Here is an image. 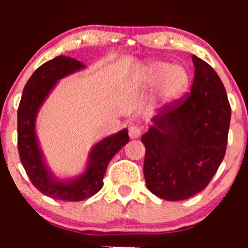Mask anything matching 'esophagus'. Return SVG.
<instances>
[{
  "label": "esophagus",
  "instance_id": "esophagus-1",
  "mask_svg": "<svg viewBox=\"0 0 248 248\" xmlns=\"http://www.w3.org/2000/svg\"><path fill=\"white\" fill-rule=\"evenodd\" d=\"M141 135V128L136 124H130L129 126V136L130 139H138Z\"/></svg>",
  "mask_w": 248,
  "mask_h": 248
}]
</instances>
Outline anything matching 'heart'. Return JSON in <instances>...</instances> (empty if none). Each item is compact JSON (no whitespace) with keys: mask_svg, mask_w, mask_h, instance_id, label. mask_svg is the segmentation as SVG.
Wrapping results in <instances>:
<instances>
[{"mask_svg":"<svg viewBox=\"0 0 248 248\" xmlns=\"http://www.w3.org/2000/svg\"><path fill=\"white\" fill-rule=\"evenodd\" d=\"M135 79L141 86H156V99L162 105H170L184 95L189 88L190 77L181 65H170L163 61H152L139 65Z\"/></svg>","mask_w":248,"mask_h":248,"instance_id":"obj_1","label":"heart"}]
</instances>
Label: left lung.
<instances>
[{
  "label": "left lung",
  "mask_w": 248,
  "mask_h": 248,
  "mask_svg": "<svg viewBox=\"0 0 248 248\" xmlns=\"http://www.w3.org/2000/svg\"><path fill=\"white\" fill-rule=\"evenodd\" d=\"M195 79L189 95L166 105L141 138L146 147L147 187L166 201L203 191L224 160L231 106L216 71L192 56Z\"/></svg>",
  "instance_id": "1"
}]
</instances>
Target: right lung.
<instances>
[{
    "mask_svg": "<svg viewBox=\"0 0 248 248\" xmlns=\"http://www.w3.org/2000/svg\"><path fill=\"white\" fill-rule=\"evenodd\" d=\"M85 67L81 62L66 56H58L44 62L28 80L17 110V143L25 171L36 189L59 201H84L100 191L108 163L129 141L127 129L102 139L88 154L85 171L75 178H57L46 166L36 135L39 108L58 80Z\"/></svg>",
    "mask_w": 248,
    "mask_h": 248,
    "instance_id": "add662e5",
    "label": "right lung"
}]
</instances>
